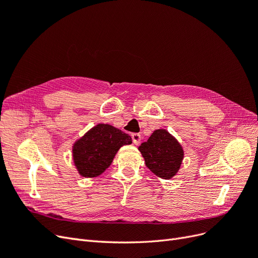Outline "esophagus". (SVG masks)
<instances>
[{"instance_id": "34e87169", "label": "esophagus", "mask_w": 258, "mask_h": 258, "mask_svg": "<svg viewBox=\"0 0 258 258\" xmlns=\"http://www.w3.org/2000/svg\"><path fill=\"white\" fill-rule=\"evenodd\" d=\"M131 138H132V141H134V143L136 145L140 144V142H141V139H142V137H141V135H140V134H132Z\"/></svg>"}]
</instances>
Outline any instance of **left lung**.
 I'll list each match as a JSON object with an SVG mask.
<instances>
[{"mask_svg": "<svg viewBox=\"0 0 258 258\" xmlns=\"http://www.w3.org/2000/svg\"><path fill=\"white\" fill-rule=\"evenodd\" d=\"M146 167L163 179L173 177L184 158L183 147L165 129L155 130L146 142L139 146Z\"/></svg>", "mask_w": 258, "mask_h": 258, "instance_id": "1", "label": "left lung"}]
</instances>
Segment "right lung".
Listing matches in <instances>:
<instances>
[{
	"label": "right lung",
	"mask_w": 258,
	"mask_h": 258,
	"mask_svg": "<svg viewBox=\"0 0 258 258\" xmlns=\"http://www.w3.org/2000/svg\"><path fill=\"white\" fill-rule=\"evenodd\" d=\"M131 143V137L123 131L99 123L74 143V165L84 177L98 176L111 166L119 148Z\"/></svg>",
	"instance_id": "add662e5"
}]
</instances>
